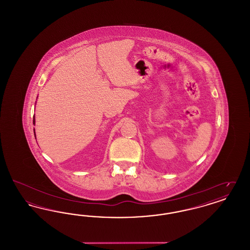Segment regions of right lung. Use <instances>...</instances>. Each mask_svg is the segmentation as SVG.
I'll use <instances>...</instances> for the list:
<instances>
[{
    "mask_svg": "<svg viewBox=\"0 0 250 250\" xmlns=\"http://www.w3.org/2000/svg\"><path fill=\"white\" fill-rule=\"evenodd\" d=\"M35 123H36V120H35V116H34V125H35ZM34 132H35V129H34ZM35 137H36V134H35Z\"/></svg>",
    "mask_w": 250,
    "mask_h": 250,
    "instance_id": "add662e5",
    "label": "right lung"
}]
</instances>
